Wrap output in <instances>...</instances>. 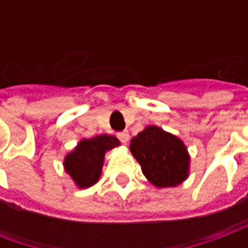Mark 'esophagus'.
Segmentation results:
<instances>
[{
  "mask_svg": "<svg viewBox=\"0 0 248 248\" xmlns=\"http://www.w3.org/2000/svg\"><path fill=\"white\" fill-rule=\"evenodd\" d=\"M118 138L122 143H127V142H129L130 135L127 131H122V133H118Z\"/></svg>",
  "mask_w": 248,
  "mask_h": 248,
  "instance_id": "34e87169",
  "label": "esophagus"
}]
</instances>
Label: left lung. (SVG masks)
I'll return each instance as SVG.
<instances>
[{
	"label": "left lung",
	"mask_w": 248,
	"mask_h": 248,
	"mask_svg": "<svg viewBox=\"0 0 248 248\" xmlns=\"http://www.w3.org/2000/svg\"><path fill=\"white\" fill-rule=\"evenodd\" d=\"M130 151L143 175L158 188L175 187L190 172V154L177 135L158 126H147L130 140Z\"/></svg>",
	"instance_id": "8db88e82"
}]
</instances>
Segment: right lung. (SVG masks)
<instances>
[{"label":"right lung","mask_w":248,"mask_h":248,"mask_svg":"<svg viewBox=\"0 0 248 248\" xmlns=\"http://www.w3.org/2000/svg\"><path fill=\"white\" fill-rule=\"evenodd\" d=\"M121 145L114 135H97L81 140L74 150L66 154L63 169L78 188H86L98 182L102 172L105 154Z\"/></svg>","instance_id":"add662e5"}]
</instances>
